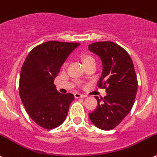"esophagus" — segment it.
Masks as SVG:
<instances>
[{"label":"esophagus","mask_w":157,"mask_h":157,"mask_svg":"<svg viewBox=\"0 0 157 157\" xmlns=\"http://www.w3.org/2000/svg\"><path fill=\"white\" fill-rule=\"evenodd\" d=\"M74 97H75L76 98H85V97H87V96L84 95V94H80V93H75V94H74Z\"/></svg>","instance_id":"obj_1"}]
</instances>
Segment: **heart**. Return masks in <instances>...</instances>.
Here are the masks:
<instances>
[{"mask_svg":"<svg viewBox=\"0 0 157 157\" xmlns=\"http://www.w3.org/2000/svg\"><path fill=\"white\" fill-rule=\"evenodd\" d=\"M91 60H94V58L92 57L91 56H90V55H87V54H84L82 56V61H83V63H87V62H90L91 61Z\"/></svg>","mask_w":157,"mask_h":157,"instance_id":"b5f03b06","label":"heart"}]
</instances>
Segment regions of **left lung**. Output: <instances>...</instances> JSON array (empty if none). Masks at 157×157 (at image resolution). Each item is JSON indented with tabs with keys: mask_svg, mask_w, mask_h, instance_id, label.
<instances>
[{
	"mask_svg": "<svg viewBox=\"0 0 157 157\" xmlns=\"http://www.w3.org/2000/svg\"><path fill=\"white\" fill-rule=\"evenodd\" d=\"M88 49L101 59L102 71L98 86L107 93L103 98L95 96L98 106L89 118L97 128L109 131L131 112L138 89L136 73L128 53L117 44L96 42L88 45Z\"/></svg>",
	"mask_w": 157,
	"mask_h": 157,
	"instance_id": "1",
	"label": "left lung"
}]
</instances>
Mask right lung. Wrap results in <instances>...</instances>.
Instances as JSON below:
<instances>
[{
    "mask_svg": "<svg viewBox=\"0 0 157 157\" xmlns=\"http://www.w3.org/2000/svg\"><path fill=\"white\" fill-rule=\"evenodd\" d=\"M78 43L48 41L35 47L21 69L19 94L30 118L46 129L61 125L66 120L71 93L61 94L54 84L59 70Z\"/></svg>",
    "mask_w": 157,
    "mask_h": 157,
    "instance_id": "add662e5",
    "label": "right lung"
}]
</instances>
